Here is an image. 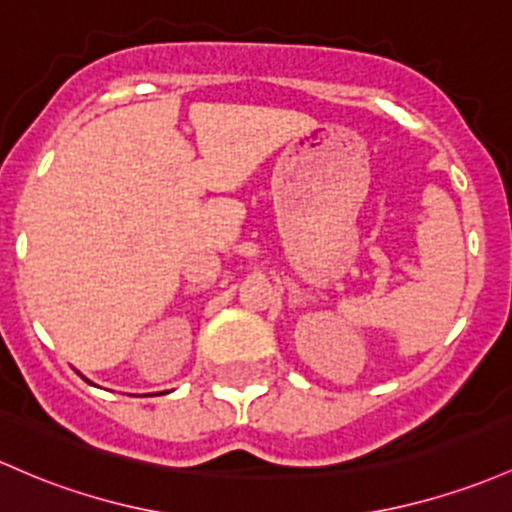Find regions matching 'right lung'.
I'll use <instances>...</instances> for the list:
<instances>
[{
  "label": "right lung",
  "instance_id": "right-lung-1",
  "mask_svg": "<svg viewBox=\"0 0 512 512\" xmlns=\"http://www.w3.org/2000/svg\"><path fill=\"white\" fill-rule=\"evenodd\" d=\"M89 384H92V381H89ZM162 393H165V391H162Z\"/></svg>",
  "mask_w": 512,
  "mask_h": 512
}]
</instances>
